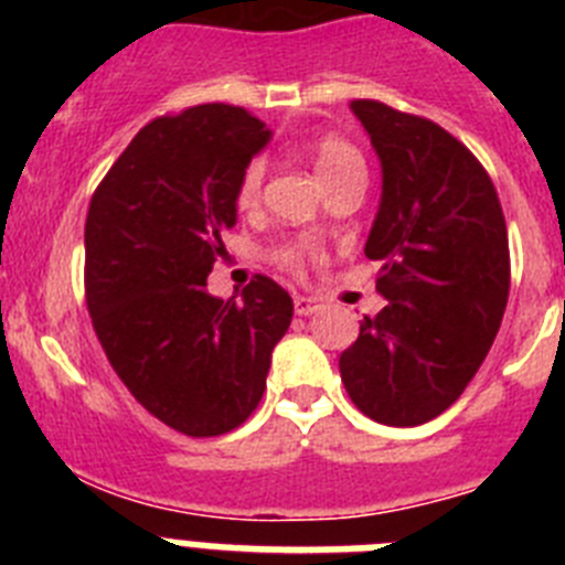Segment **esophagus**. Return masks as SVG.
Here are the masks:
<instances>
[{"instance_id":"esophagus-1","label":"esophagus","mask_w":565,"mask_h":565,"mask_svg":"<svg viewBox=\"0 0 565 565\" xmlns=\"http://www.w3.org/2000/svg\"><path fill=\"white\" fill-rule=\"evenodd\" d=\"M319 308H322V302H319L317 297H294V311L299 313V317H311V313H317Z\"/></svg>"}]
</instances>
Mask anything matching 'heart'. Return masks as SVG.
Instances as JSON below:
<instances>
[{
    "label": "heart",
    "instance_id": "b5f03b06",
    "mask_svg": "<svg viewBox=\"0 0 565 565\" xmlns=\"http://www.w3.org/2000/svg\"><path fill=\"white\" fill-rule=\"evenodd\" d=\"M306 154L311 158L313 169H317L319 181L326 183L328 189L333 183L351 178V174H364V158L356 147H353L344 135L339 132H319L306 141ZM263 178H266V167L259 158L248 161L243 167L234 186V203L237 209H252L259 201V189H263ZM271 259L279 268L299 274L306 266V248L299 243H282L271 252Z\"/></svg>",
    "mask_w": 565,
    "mask_h": 565
}]
</instances>
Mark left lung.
I'll use <instances>...</instances> for the list:
<instances>
[{
  "mask_svg": "<svg viewBox=\"0 0 565 565\" xmlns=\"http://www.w3.org/2000/svg\"><path fill=\"white\" fill-rule=\"evenodd\" d=\"M382 161V206L364 254L382 263L387 306L339 356L367 418L416 427L463 393L509 299V237L492 178L430 118L373 98L351 104Z\"/></svg>",
  "mask_w": 565,
  "mask_h": 565,
  "instance_id": "8db88e82",
  "label": "left lung"
}]
</instances>
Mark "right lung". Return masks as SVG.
I'll return each instance as SVG.
<instances>
[{"label":"right lung","mask_w":565,"mask_h":565,"mask_svg":"<svg viewBox=\"0 0 565 565\" xmlns=\"http://www.w3.org/2000/svg\"><path fill=\"white\" fill-rule=\"evenodd\" d=\"M268 135L232 104L152 118L87 209L93 331L135 402L183 436H223L257 411L274 344L291 326V297L263 274L239 299L206 291L237 221V178Z\"/></svg>","instance_id":"right-lung-1"}]
</instances>
